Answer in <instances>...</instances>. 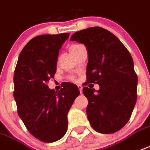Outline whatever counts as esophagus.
<instances>
[{"label":"esophagus","mask_w":150,"mask_h":150,"mask_svg":"<svg viewBox=\"0 0 150 150\" xmlns=\"http://www.w3.org/2000/svg\"><path fill=\"white\" fill-rule=\"evenodd\" d=\"M78 87H79V91H80V92H82V86H81V85H79V86H78Z\"/></svg>","instance_id":"34e87169"}]
</instances>
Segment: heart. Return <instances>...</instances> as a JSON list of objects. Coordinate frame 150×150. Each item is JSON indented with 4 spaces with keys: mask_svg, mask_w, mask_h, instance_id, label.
<instances>
[{
    "mask_svg": "<svg viewBox=\"0 0 150 150\" xmlns=\"http://www.w3.org/2000/svg\"><path fill=\"white\" fill-rule=\"evenodd\" d=\"M76 45H71V47H72V46H76Z\"/></svg>",
    "mask_w": 150,
    "mask_h": 150,
    "instance_id": "1",
    "label": "heart"
}]
</instances>
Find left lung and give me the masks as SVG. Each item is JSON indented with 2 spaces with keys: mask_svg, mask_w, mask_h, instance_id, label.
<instances>
[{
  "mask_svg": "<svg viewBox=\"0 0 150 150\" xmlns=\"http://www.w3.org/2000/svg\"><path fill=\"white\" fill-rule=\"evenodd\" d=\"M70 40L86 46L87 84L99 86L97 91L82 89L91 126L100 133L117 132L129 120L136 103L138 79L132 56L116 36L100 27L77 31Z\"/></svg>",
  "mask_w": 150,
  "mask_h": 150,
  "instance_id": "obj_1",
  "label": "left lung"
}]
</instances>
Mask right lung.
I'll use <instances>...</instances> for the list:
<instances>
[{"instance_id":"1","label":"right lung","mask_w":150,"mask_h":150,"mask_svg":"<svg viewBox=\"0 0 150 150\" xmlns=\"http://www.w3.org/2000/svg\"><path fill=\"white\" fill-rule=\"evenodd\" d=\"M69 33L39 35L29 41L19 54L14 75V98L20 116L31 135L45 142L64 136L67 115L79 96V88L67 82L59 91L47 82L57 69L59 50Z\"/></svg>"}]
</instances>
